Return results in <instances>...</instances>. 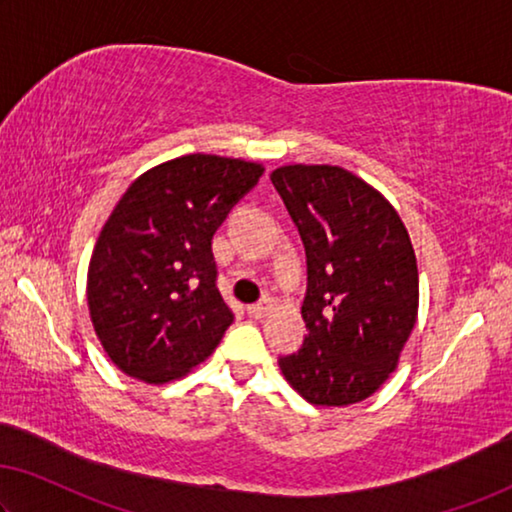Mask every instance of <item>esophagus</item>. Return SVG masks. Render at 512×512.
<instances>
[{
  "label": "esophagus",
  "instance_id": "obj_1",
  "mask_svg": "<svg viewBox=\"0 0 512 512\" xmlns=\"http://www.w3.org/2000/svg\"><path fill=\"white\" fill-rule=\"evenodd\" d=\"M271 305H273V301L269 299V296H264V299H262V301H259V303H253V305H248V315H250V317H253V319H262V317H266V315H269Z\"/></svg>",
  "mask_w": 512,
  "mask_h": 512
}]
</instances>
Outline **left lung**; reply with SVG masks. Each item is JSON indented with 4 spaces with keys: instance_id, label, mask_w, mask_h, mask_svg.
<instances>
[{
    "instance_id": "1",
    "label": "left lung",
    "mask_w": 512,
    "mask_h": 512,
    "mask_svg": "<svg viewBox=\"0 0 512 512\" xmlns=\"http://www.w3.org/2000/svg\"><path fill=\"white\" fill-rule=\"evenodd\" d=\"M305 246L308 289L299 352L280 370L312 404L370 398L398 365L418 315L409 234L384 195L335 165H285L271 174Z\"/></svg>"
}]
</instances>
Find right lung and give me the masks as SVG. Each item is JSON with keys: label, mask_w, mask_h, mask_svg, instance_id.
Here are the masks:
<instances>
[{"label": "right lung", "mask_w": 512, "mask_h": 512, "mask_svg": "<svg viewBox=\"0 0 512 512\" xmlns=\"http://www.w3.org/2000/svg\"><path fill=\"white\" fill-rule=\"evenodd\" d=\"M239 158L190 154L131 183L89 264L91 322L119 370L147 384L183 377L234 322L211 239L262 177Z\"/></svg>", "instance_id": "1"}]
</instances>
